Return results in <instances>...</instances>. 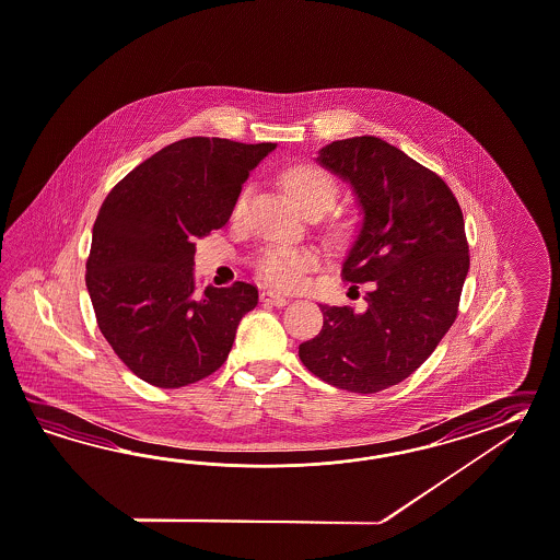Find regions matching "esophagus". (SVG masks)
Returning <instances> with one entry per match:
<instances>
[{"label":"esophagus","instance_id":"obj_1","mask_svg":"<svg viewBox=\"0 0 560 560\" xmlns=\"http://www.w3.org/2000/svg\"><path fill=\"white\" fill-rule=\"evenodd\" d=\"M261 302L264 304H270V306H287L288 299L282 294H276V292H261Z\"/></svg>","mask_w":560,"mask_h":560}]
</instances>
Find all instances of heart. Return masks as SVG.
Wrapping results in <instances>:
<instances>
[{
  "mask_svg": "<svg viewBox=\"0 0 560 560\" xmlns=\"http://www.w3.org/2000/svg\"><path fill=\"white\" fill-rule=\"evenodd\" d=\"M284 188L292 201L301 207L302 211L308 207H329L335 199V180L323 168L313 166V164H299L292 166L284 173ZM245 201H247V190H242L233 215H242ZM259 278L273 288L280 290H290L296 288L302 282L304 273L308 272L315 266V256L306 249H292V247H268L258 258Z\"/></svg>",
  "mask_w": 560,
  "mask_h": 560,
  "instance_id": "1",
  "label": "heart"
}]
</instances>
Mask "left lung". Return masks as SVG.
Masks as SVG:
<instances>
[{
	"instance_id": "1",
	"label": "left lung",
	"mask_w": 560,
	"mask_h": 560,
	"mask_svg": "<svg viewBox=\"0 0 560 560\" xmlns=\"http://www.w3.org/2000/svg\"><path fill=\"white\" fill-rule=\"evenodd\" d=\"M316 162L358 197L343 278L370 290L361 313L320 304L323 329L299 358L330 386L375 394L416 372L457 318L469 272L463 213L439 174L380 138L337 140Z\"/></svg>"
}]
</instances>
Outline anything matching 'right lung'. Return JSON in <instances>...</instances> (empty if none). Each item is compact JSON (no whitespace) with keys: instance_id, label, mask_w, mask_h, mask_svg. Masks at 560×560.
<instances>
[{"instance_id":"obj_1","label":"right lung","mask_w":560,"mask_h":560,"mask_svg":"<svg viewBox=\"0 0 560 560\" xmlns=\"http://www.w3.org/2000/svg\"><path fill=\"white\" fill-rule=\"evenodd\" d=\"M276 144L187 138L136 166L93 225L86 290L115 355L140 380L183 387L217 372L258 288H197L195 240L221 230Z\"/></svg>"}]
</instances>
